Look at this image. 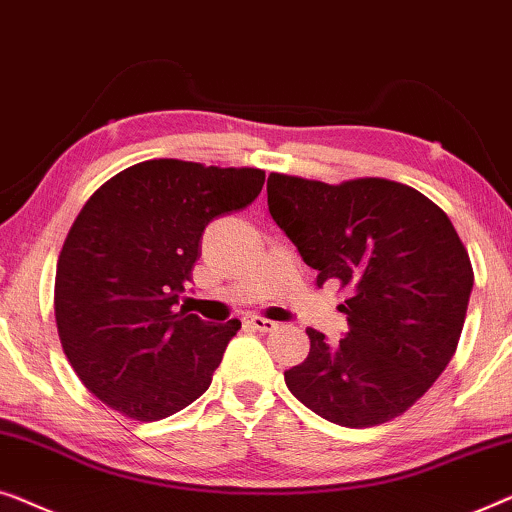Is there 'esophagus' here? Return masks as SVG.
Listing matches in <instances>:
<instances>
[{"mask_svg":"<svg viewBox=\"0 0 512 512\" xmlns=\"http://www.w3.org/2000/svg\"><path fill=\"white\" fill-rule=\"evenodd\" d=\"M246 325H248V327H253V329H257V331H271V329H276V327H278V322L266 320V318H262V315H248V318H246Z\"/></svg>","mask_w":512,"mask_h":512,"instance_id":"34e87169","label":"esophagus"}]
</instances>
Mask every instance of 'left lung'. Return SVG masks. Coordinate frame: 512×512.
I'll list each match as a JSON object with an SVG mask.
<instances>
[{
	"instance_id": "obj_1",
	"label": "left lung",
	"mask_w": 512,
	"mask_h": 512,
	"mask_svg": "<svg viewBox=\"0 0 512 512\" xmlns=\"http://www.w3.org/2000/svg\"><path fill=\"white\" fill-rule=\"evenodd\" d=\"M269 213L299 255L336 280L348 334L329 345L306 329L311 352L285 371L290 392L341 427H376L413 406L455 355L473 269L448 215L387 178L341 185L271 174Z\"/></svg>"
}]
</instances>
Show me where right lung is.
I'll use <instances>...</instances> for the list:
<instances>
[{"mask_svg":"<svg viewBox=\"0 0 512 512\" xmlns=\"http://www.w3.org/2000/svg\"><path fill=\"white\" fill-rule=\"evenodd\" d=\"M262 169L148 160L115 174L78 213L55 273L64 355L106 406L155 422L208 390L239 320L178 308L201 234L262 192Z\"/></svg>","mask_w":512,"mask_h":512,"instance_id":"right-lung-1","label":"right lung"}]
</instances>
